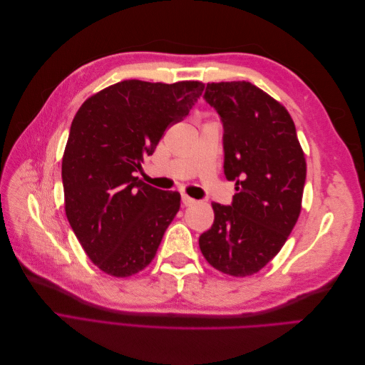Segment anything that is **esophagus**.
<instances>
[{
  "label": "esophagus",
  "instance_id": "esophagus-1",
  "mask_svg": "<svg viewBox=\"0 0 365 365\" xmlns=\"http://www.w3.org/2000/svg\"><path fill=\"white\" fill-rule=\"evenodd\" d=\"M181 201H182V204L184 205H193L196 201L193 200V197H190V196H187L185 193H182L181 195Z\"/></svg>",
  "mask_w": 365,
  "mask_h": 365
}]
</instances>
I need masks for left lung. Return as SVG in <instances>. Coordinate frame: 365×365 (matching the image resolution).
I'll use <instances>...</instances> for the list:
<instances>
[{
  "instance_id": "obj_1",
  "label": "left lung",
  "mask_w": 365,
  "mask_h": 365,
  "mask_svg": "<svg viewBox=\"0 0 365 365\" xmlns=\"http://www.w3.org/2000/svg\"><path fill=\"white\" fill-rule=\"evenodd\" d=\"M204 98L222 121L224 173L237 193L231 205L212 202L200 248L217 271L247 277L282 250L300 216L304 153L289 113L256 85L207 83Z\"/></svg>"
}]
</instances>
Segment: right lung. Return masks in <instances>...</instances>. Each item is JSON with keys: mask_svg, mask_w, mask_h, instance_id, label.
I'll return each mask as SVG.
<instances>
[{"mask_svg": "<svg viewBox=\"0 0 365 365\" xmlns=\"http://www.w3.org/2000/svg\"><path fill=\"white\" fill-rule=\"evenodd\" d=\"M185 81H123L77 111L62 158L65 213L82 248L103 272L129 277L155 257L181 195L138 181L168 126L181 121L204 91Z\"/></svg>", "mask_w": 365, "mask_h": 365, "instance_id": "1", "label": "right lung"}]
</instances>
